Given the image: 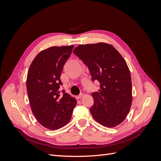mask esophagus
<instances>
[{
  "mask_svg": "<svg viewBox=\"0 0 161 161\" xmlns=\"http://www.w3.org/2000/svg\"><path fill=\"white\" fill-rule=\"evenodd\" d=\"M82 95H82V93H80V95L76 96V99H79L82 98Z\"/></svg>",
  "mask_w": 161,
  "mask_h": 161,
  "instance_id": "esophagus-1",
  "label": "esophagus"
}]
</instances>
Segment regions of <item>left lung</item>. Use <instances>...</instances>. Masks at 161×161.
Wrapping results in <instances>:
<instances>
[{
  "label": "left lung",
  "mask_w": 161,
  "mask_h": 161,
  "mask_svg": "<svg viewBox=\"0 0 161 161\" xmlns=\"http://www.w3.org/2000/svg\"><path fill=\"white\" fill-rule=\"evenodd\" d=\"M73 53L89 68L92 81L100 83L99 92L92 93V117L106 127H115L125 118L132 101L131 76L125 61L114 47L105 43L79 45Z\"/></svg>",
  "instance_id": "left-lung-1"
}]
</instances>
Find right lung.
Masks as SVG:
<instances>
[{"label": "right lung", "mask_w": 161, "mask_h": 161, "mask_svg": "<svg viewBox=\"0 0 161 161\" xmlns=\"http://www.w3.org/2000/svg\"><path fill=\"white\" fill-rule=\"evenodd\" d=\"M74 46H53L40 52L29 69L27 91L34 116L43 127L58 130L69 123L76 100L64 90L60 75ZM62 94H61V92Z\"/></svg>", "instance_id": "add662e5"}]
</instances>
